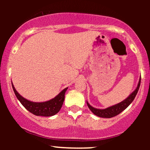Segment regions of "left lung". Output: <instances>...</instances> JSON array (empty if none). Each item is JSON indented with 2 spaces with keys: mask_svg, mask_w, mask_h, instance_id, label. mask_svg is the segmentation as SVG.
Masks as SVG:
<instances>
[{
  "mask_svg": "<svg viewBox=\"0 0 150 150\" xmlns=\"http://www.w3.org/2000/svg\"><path fill=\"white\" fill-rule=\"evenodd\" d=\"M140 81L141 76L140 77V80H139L138 84H137V88L135 89V91H134L133 92H132L125 100L122 101L121 102L118 103V104L113 105V106L105 108V109H99V108L92 107V106H91V105H89V103L87 101V106H88L89 109L91 110V111H92L94 115H96V116L99 117L109 118L116 116L117 115L119 114L120 113H121L123 111H124L125 108L128 107L129 105L132 102V101L134 100L135 96L137 95V92H138L139 88H140Z\"/></svg>",
  "mask_w": 150,
  "mask_h": 150,
  "instance_id": "left-lung-1",
  "label": "left lung"
}]
</instances>
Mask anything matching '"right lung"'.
<instances>
[{"label":"right lung","instance_id":"obj_1","mask_svg":"<svg viewBox=\"0 0 150 150\" xmlns=\"http://www.w3.org/2000/svg\"><path fill=\"white\" fill-rule=\"evenodd\" d=\"M13 91L15 95L22 106L25 107L27 111L33 113L35 116H52L56 114L60 111L63 104L65 99V93L68 89V87L62 90L56 97L53 99L44 102H33L26 99L22 97L19 93L17 92L14 87V85L12 83Z\"/></svg>","mask_w":150,"mask_h":150}]
</instances>
